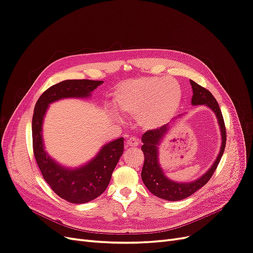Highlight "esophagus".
Listing matches in <instances>:
<instances>
[{"instance_id": "obj_1", "label": "esophagus", "mask_w": 253, "mask_h": 253, "mask_svg": "<svg viewBox=\"0 0 253 253\" xmlns=\"http://www.w3.org/2000/svg\"><path fill=\"white\" fill-rule=\"evenodd\" d=\"M139 144V140L137 138H128L126 140V147H137Z\"/></svg>"}]
</instances>
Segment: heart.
Instances as JSON below:
<instances>
[{"label": "heart", "instance_id": "heart-1", "mask_svg": "<svg viewBox=\"0 0 253 253\" xmlns=\"http://www.w3.org/2000/svg\"><path fill=\"white\" fill-rule=\"evenodd\" d=\"M181 102L179 86L168 78H140L118 84L114 104L126 116L137 117L141 126L155 128L171 119Z\"/></svg>", "mask_w": 253, "mask_h": 253}]
</instances>
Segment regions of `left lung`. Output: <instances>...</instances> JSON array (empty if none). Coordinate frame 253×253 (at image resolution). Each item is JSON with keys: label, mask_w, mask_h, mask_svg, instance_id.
<instances>
[{"label": "left lung", "mask_w": 253, "mask_h": 253, "mask_svg": "<svg viewBox=\"0 0 253 253\" xmlns=\"http://www.w3.org/2000/svg\"><path fill=\"white\" fill-rule=\"evenodd\" d=\"M190 83L193 89V97L192 101H191L192 104H205L215 113L221 133V145L215 162L213 163L212 167L202 176V177L192 182H176L167 177L158 162V145L164 139L165 135L170 129L169 124L158 128L149 129V131H147L142 135L141 140L143 144L141 147V150L144 155V163L141 171L142 181L151 193H153L159 198H163V200L171 202L185 200L186 197L192 195L197 190H200L202 187H204L212 177L214 171L216 170L226 147V126L223 115H221V111L219 109V105L216 101V99L213 97V95L208 89L201 86L200 84H197L193 80H190Z\"/></svg>", "instance_id": "left-lung-1"}]
</instances>
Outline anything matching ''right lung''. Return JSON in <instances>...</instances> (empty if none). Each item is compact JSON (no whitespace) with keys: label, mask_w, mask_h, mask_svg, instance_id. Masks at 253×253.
Here are the masks:
<instances>
[{"label":"right lung","mask_w":253,"mask_h":253,"mask_svg":"<svg viewBox=\"0 0 253 253\" xmlns=\"http://www.w3.org/2000/svg\"><path fill=\"white\" fill-rule=\"evenodd\" d=\"M103 81L65 80L47 88L38 99L33 116V148L36 162L53 192L73 204H84L100 196L108 188L112 173L124 153V138L103 145L95 158L76 169H67L44 150L42 124L48 105L64 98H86Z\"/></svg>","instance_id":"add662e5"}]
</instances>
